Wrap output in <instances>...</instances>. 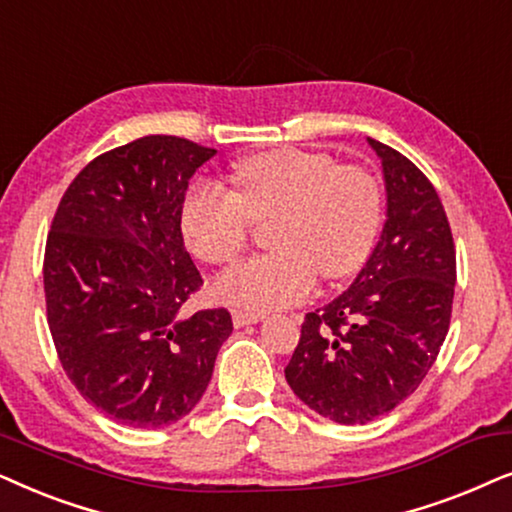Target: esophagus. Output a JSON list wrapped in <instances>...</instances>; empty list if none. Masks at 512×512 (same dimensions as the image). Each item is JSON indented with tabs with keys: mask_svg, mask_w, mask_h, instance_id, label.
<instances>
[{
	"mask_svg": "<svg viewBox=\"0 0 512 512\" xmlns=\"http://www.w3.org/2000/svg\"><path fill=\"white\" fill-rule=\"evenodd\" d=\"M231 320H234V327H245L252 323H260V313H248V311H234L231 313Z\"/></svg>",
	"mask_w": 512,
	"mask_h": 512,
	"instance_id": "34e87169",
	"label": "esophagus"
}]
</instances>
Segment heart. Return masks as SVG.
Returning a JSON list of instances; mask_svg holds the SVG:
<instances>
[{"instance_id":"1","label":"heart","mask_w":512,"mask_h":512,"mask_svg":"<svg viewBox=\"0 0 512 512\" xmlns=\"http://www.w3.org/2000/svg\"><path fill=\"white\" fill-rule=\"evenodd\" d=\"M236 192L196 182L180 206L189 252L227 267L248 243L252 224H267L274 252L252 257L213 285L224 304L267 311L302 302L323 281L363 267L384 222V192L370 170L339 166L330 154L278 147L234 168Z\"/></svg>"}]
</instances>
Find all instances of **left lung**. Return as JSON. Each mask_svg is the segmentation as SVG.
<instances>
[{"label": "left lung", "mask_w": 512, "mask_h": 512, "mask_svg": "<svg viewBox=\"0 0 512 512\" xmlns=\"http://www.w3.org/2000/svg\"><path fill=\"white\" fill-rule=\"evenodd\" d=\"M386 224L363 271L323 309L306 313L285 379L337 424H367L417 391L452 318L456 250L431 180L384 142Z\"/></svg>", "instance_id": "left-lung-1"}]
</instances>
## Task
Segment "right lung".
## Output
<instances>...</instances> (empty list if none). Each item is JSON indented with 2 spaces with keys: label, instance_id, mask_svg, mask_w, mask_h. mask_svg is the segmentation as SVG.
<instances>
[{
  "label": "right lung",
  "instance_id": "add662e5",
  "mask_svg": "<svg viewBox=\"0 0 512 512\" xmlns=\"http://www.w3.org/2000/svg\"><path fill=\"white\" fill-rule=\"evenodd\" d=\"M213 156L175 135L109 149L74 177L51 222L44 292L60 365L124 426L161 428L192 412L234 330L227 309L182 313L203 278L180 206Z\"/></svg>",
  "mask_w": 512,
  "mask_h": 512
}]
</instances>
